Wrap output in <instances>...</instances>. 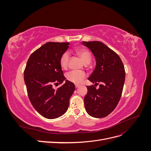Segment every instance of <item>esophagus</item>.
<instances>
[{"label":"esophagus","mask_w":151,"mask_h":151,"mask_svg":"<svg viewBox=\"0 0 151 151\" xmlns=\"http://www.w3.org/2000/svg\"><path fill=\"white\" fill-rule=\"evenodd\" d=\"M75 87H76V88H78L79 87V85H78V84H76V85H75Z\"/></svg>","instance_id":"34e87169"}]
</instances>
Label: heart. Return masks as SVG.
I'll list each match as a JSON object with an SVG mask.
<instances>
[{
  "label": "heart",
  "mask_w": 151,
  "mask_h": 151,
  "mask_svg": "<svg viewBox=\"0 0 151 151\" xmlns=\"http://www.w3.org/2000/svg\"><path fill=\"white\" fill-rule=\"evenodd\" d=\"M75 53L78 55L81 60L85 63H89L91 61V54L88 49L84 48H79L75 50ZM69 54L68 52L63 53L60 58L59 63L63 69H66L69 61ZM87 74L83 70H71L66 74L67 79L76 84H79L86 78Z\"/></svg>",
  "instance_id": "1"
}]
</instances>
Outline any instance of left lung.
I'll return each instance as SVG.
<instances>
[{"instance_id": "1", "label": "left lung", "mask_w": 151, "mask_h": 151, "mask_svg": "<svg viewBox=\"0 0 151 151\" xmlns=\"http://www.w3.org/2000/svg\"><path fill=\"white\" fill-rule=\"evenodd\" d=\"M93 52L96 66L88 78L94 85L86 86L84 106L89 115L104 118L110 114L119 102L125 79L124 65L118 55L103 43L84 42ZM99 85V89L95 86Z\"/></svg>"}]
</instances>
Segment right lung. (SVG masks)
<instances>
[{"instance_id":"obj_1","label":"right lung","mask_w":151,"mask_h":151,"mask_svg":"<svg viewBox=\"0 0 151 151\" xmlns=\"http://www.w3.org/2000/svg\"><path fill=\"white\" fill-rule=\"evenodd\" d=\"M69 43L48 42L32 53L24 71V83L29 101L43 117L54 119L64 114L75 90L74 84L67 80L57 89L53 85L65 81L60 58Z\"/></svg>"}]
</instances>
